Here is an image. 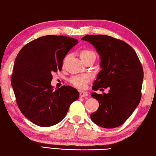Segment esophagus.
<instances>
[{
	"instance_id": "1",
	"label": "esophagus",
	"mask_w": 156,
	"mask_h": 156,
	"mask_svg": "<svg viewBox=\"0 0 156 156\" xmlns=\"http://www.w3.org/2000/svg\"><path fill=\"white\" fill-rule=\"evenodd\" d=\"M88 93L87 91H80V96L81 98H83V97H86V96H88Z\"/></svg>"
}]
</instances>
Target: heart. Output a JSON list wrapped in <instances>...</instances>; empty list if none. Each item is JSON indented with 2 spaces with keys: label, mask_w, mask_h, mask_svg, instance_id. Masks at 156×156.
<instances>
[{
  "label": "heart",
  "mask_w": 156,
  "mask_h": 156,
  "mask_svg": "<svg viewBox=\"0 0 156 156\" xmlns=\"http://www.w3.org/2000/svg\"><path fill=\"white\" fill-rule=\"evenodd\" d=\"M91 55H95L93 51H91L90 50L88 49H84L80 52V56L81 59H83L84 58L91 56ZM89 80H90V77H89L88 75L75 76L71 78L69 80L70 83H72L73 86L80 89H83L85 87Z\"/></svg>",
  "instance_id": "b5f03b06"
}]
</instances>
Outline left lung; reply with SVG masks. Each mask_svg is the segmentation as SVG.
I'll return each instance as SVG.
<instances>
[{
    "label": "left lung",
    "mask_w": 156,
    "mask_h": 156,
    "mask_svg": "<svg viewBox=\"0 0 156 156\" xmlns=\"http://www.w3.org/2000/svg\"><path fill=\"white\" fill-rule=\"evenodd\" d=\"M99 54L100 67L92 89L109 88V93L91 94L99 102L91 119L101 127H118L133 113L141 99L144 72L136 53L125 42L106 35H86Z\"/></svg>",
    "instance_id": "8db88e82"
}]
</instances>
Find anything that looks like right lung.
<instances>
[{"mask_svg": "<svg viewBox=\"0 0 156 156\" xmlns=\"http://www.w3.org/2000/svg\"><path fill=\"white\" fill-rule=\"evenodd\" d=\"M77 39L64 36L40 37L21 49L16 58L11 84L21 113L35 125L47 127L60 122L79 93L70 86L54 90L52 73L60 71Z\"/></svg>", "mask_w": 156, "mask_h": 156, "instance_id": "right-lung-1", "label": "right lung"}]
</instances>
